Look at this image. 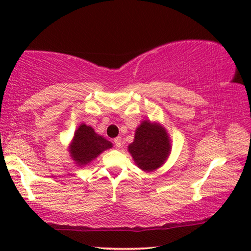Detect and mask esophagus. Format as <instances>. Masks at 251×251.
I'll return each mask as SVG.
<instances>
[{"mask_svg": "<svg viewBox=\"0 0 251 251\" xmlns=\"http://www.w3.org/2000/svg\"><path fill=\"white\" fill-rule=\"evenodd\" d=\"M114 144H115L116 147H121L122 146V138L121 137L114 138Z\"/></svg>", "mask_w": 251, "mask_h": 251, "instance_id": "obj_1", "label": "esophagus"}]
</instances>
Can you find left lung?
<instances>
[{"mask_svg":"<svg viewBox=\"0 0 251 251\" xmlns=\"http://www.w3.org/2000/svg\"><path fill=\"white\" fill-rule=\"evenodd\" d=\"M171 141L163 126L144 121L135 131L128 151L137 166L145 172L160 167L171 154Z\"/></svg>","mask_w":251,"mask_h":251,"instance_id":"8db88e82","label":"left lung"}]
</instances>
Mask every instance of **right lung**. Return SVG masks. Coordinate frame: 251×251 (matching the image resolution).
<instances>
[{"mask_svg": "<svg viewBox=\"0 0 251 251\" xmlns=\"http://www.w3.org/2000/svg\"><path fill=\"white\" fill-rule=\"evenodd\" d=\"M112 146V143L96 134L91 126L82 124L75 131L73 142L70 145V152L75 164L85 166Z\"/></svg>", "mask_w": 251, "mask_h": 251, "instance_id": "1", "label": "right lung"}]
</instances>
